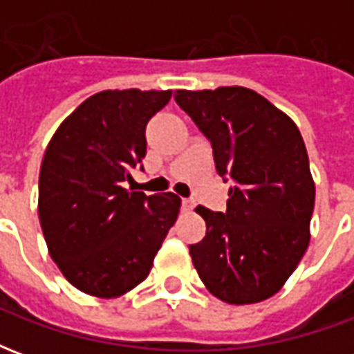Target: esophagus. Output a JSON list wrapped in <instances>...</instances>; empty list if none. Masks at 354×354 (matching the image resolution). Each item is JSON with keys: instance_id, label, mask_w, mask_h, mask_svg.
Returning a JSON list of instances; mask_svg holds the SVG:
<instances>
[{"instance_id": "1", "label": "esophagus", "mask_w": 354, "mask_h": 354, "mask_svg": "<svg viewBox=\"0 0 354 354\" xmlns=\"http://www.w3.org/2000/svg\"><path fill=\"white\" fill-rule=\"evenodd\" d=\"M182 208H184V210H193V208H195V201L182 199Z\"/></svg>"}]
</instances>
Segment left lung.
<instances>
[{
  "instance_id": "1",
  "label": "left lung",
  "mask_w": 354,
  "mask_h": 354,
  "mask_svg": "<svg viewBox=\"0 0 354 354\" xmlns=\"http://www.w3.org/2000/svg\"><path fill=\"white\" fill-rule=\"evenodd\" d=\"M174 100L210 140L218 174L231 180L225 212L197 207L207 235L189 245L210 294L258 304L282 288L309 246L315 182L296 123L245 87L176 91Z\"/></svg>"
}]
</instances>
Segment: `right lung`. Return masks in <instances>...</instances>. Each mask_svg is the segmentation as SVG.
Segmentation results:
<instances>
[{
    "instance_id": "right-lung-1",
    "label": "right lung",
    "mask_w": 354,
    "mask_h": 354,
    "mask_svg": "<svg viewBox=\"0 0 354 354\" xmlns=\"http://www.w3.org/2000/svg\"><path fill=\"white\" fill-rule=\"evenodd\" d=\"M172 91H102L64 119L39 170V223L50 258L96 297L129 292L149 274L180 212L174 193L124 189L146 157V124Z\"/></svg>"
}]
</instances>
